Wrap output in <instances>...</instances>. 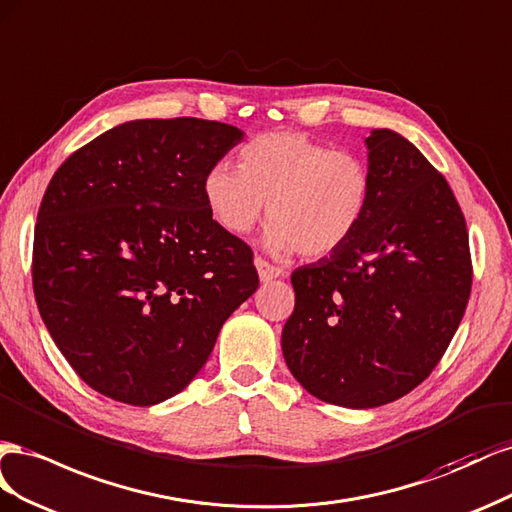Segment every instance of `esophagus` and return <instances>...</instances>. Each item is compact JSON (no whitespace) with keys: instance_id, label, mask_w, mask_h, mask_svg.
<instances>
[{"instance_id":"obj_1","label":"esophagus","mask_w":512,"mask_h":512,"mask_svg":"<svg viewBox=\"0 0 512 512\" xmlns=\"http://www.w3.org/2000/svg\"><path fill=\"white\" fill-rule=\"evenodd\" d=\"M255 266H257V272H259V279L261 281H272V279H276V276L283 274L281 266H274V264H270V261L261 259V257L255 259Z\"/></svg>"}]
</instances>
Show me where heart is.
Wrapping results in <instances>:
<instances>
[{"label":"heart","instance_id":"1","mask_svg":"<svg viewBox=\"0 0 512 512\" xmlns=\"http://www.w3.org/2000/svg\"><path fill=\"white\" fill-rule=\"evenodd\" d=\"M240 169L214 165L203 178L210 216L244 236L266 210L268 246L302 257H326L352 240L371 206L373 175L358 152L332 148L294 130L248 139Z\"/></svg>","mask_w":512,"mask_h":512}]
</instances>
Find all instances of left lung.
<instances>
[{"mask_svg":"<svg viewBox=\"0 0 512 512\" xmlns=\"http://www.w3.org/2000/svg\"><path fill=\"white\" fill-rule=\"evenodd\" d=\"M373 195L345 246L291 274L289 371L313 397L377 407L425 382L472 291L465 216L444 175L386 128L367 137Z\"/></svg>","mask_w":512,"mask_h":512,"instance_id":"obj_1","label":"left lung"}]
</instances>
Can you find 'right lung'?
<instances>
[{"label":"right lung","mask_w":512,"mask_h":512,"mask_svg":"<svg viewBox=\"0 0 512 512\" xmlns=\"http://www.w3.org/2000/svg\"><path fill=\"white\" fill-rule=\"evenodd\" d=\"M242 130L135 120L72 152L34 231L42 321L87 386L128 405L178 394L255 294L253 248L216 225L203 178Z\"/></svg>","instance_id":"add662e5"}]
</instances>
